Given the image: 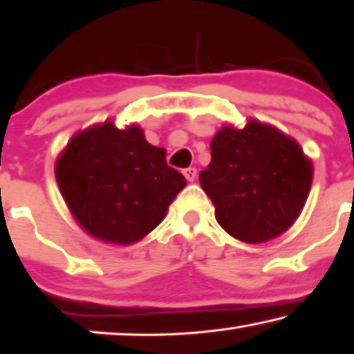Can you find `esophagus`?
Wrapping results in <instances>:
<instances>
[{
	"mask_svg": "<svg viewBox=\"0 0 354 354\" xmlns=\"http://www.w3.org/2000/svg\"><path fill=\"white\" fill-rule=\"evenodd\" d=\"M183 175L186 176V179L187 181H194L195 179V176H197V170H195V168H184L183 170Z\"/></svg>",
	"mask_w": 354,
	"mask_h": 354,
	"instance_id": "34e87169",
	"label": "esophagus"
}]
</instances>
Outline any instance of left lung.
<instances>
[{
	"mask_svg": "<svg viewBox=\"0 0 354 354\" xmlns=\"http://www.w3.org/2000/svg\"><path fill=\"white\" fill-rule=\"evenodd\" d=\"M198 178L221 227L245 243H263L302 213L313 165L291 136L248 119L243 129L224 125L214 135L211 162Z\"/></svg>",
	"mask_w": 354,
	"mask_h": 354,
	"instance_id": "1",
	"label": "left lung"
}]
</instances>
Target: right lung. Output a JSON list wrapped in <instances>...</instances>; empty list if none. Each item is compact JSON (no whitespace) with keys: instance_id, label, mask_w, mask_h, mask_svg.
<instances>
[{"instance_id":"1","label":"right lung","mask_w":354,"mask_h":354,"mask_svg":"<svg viewBox=\"0 0 354 354\" xmlns=\"http://www.w3.org/2000/svg\"><path fill=\"white\" fill-rule=\"evenodd\" d=\"M165 149L131 124L113 120L77 131L55 162L62 197L76 223L100 241L131 245L154 230L186 178L168 167Z\"/></svg>"}]
</instances>
